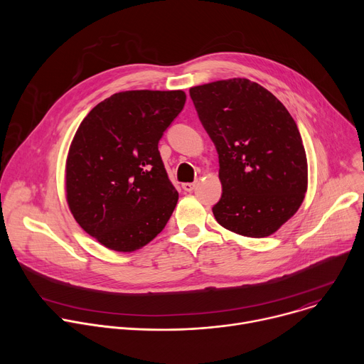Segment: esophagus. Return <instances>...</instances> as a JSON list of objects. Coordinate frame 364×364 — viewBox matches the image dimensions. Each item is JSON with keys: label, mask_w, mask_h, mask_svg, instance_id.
Wrapping results in <instances>:
<instances>
[{"label": "esophagus", "mask_w": 364, "mask_h": 364, "mask_svg": "<svg viewBox=\"0 0 364 364\" xmlns=\"http://www.w3.org/2000/svg\"><path fill=\"white\" fill-rule=\"evenodd\" d=\"M196 186H197V183H184L183 190L184 191H193L196 188Z\"/></svg>", "instance_id": "1"}]
</instances>
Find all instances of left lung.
I'll return each mask as SVG.
<instances>
[{
  "label": "left lung",
  "mask_w": 364,
  "mask_h": 364,
  "mask_svg": "<svg viewBox=\"0 0 364 364\" xmlns=\"http://www.w3.org/2000/svg\"><path fill=\"white\" fill-rule=\"evenodd\" d=\"M190 96L219 154L223 193L212 209L218 223L247 237L275 233L296 213L308 184L295 121L249 79L194 86Z\"/></svg>",
  "instance_id": "obj_1"
}]
</instances>
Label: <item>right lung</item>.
I'll list each match as a JSON object with an SVG mask.
<instances>
[{
  "mask_svg": "<svg viewBox=\"0 0 364 364\" xmlns=\"http://www.w3.org/2000/svg\"><path fill=\"white\" fill-rule=\"evenodd\" d=\"M184 103L183 90L119 92L79 125L66 161V197L79 226L100 245L134 252L166 228L178 193L159 142Z\"/></svg>",
  "mask_w": 364,
  "mask_h": 364,
  "instance_id": "right-lung-1",
  "label": "right lung"
}]
</instances>
